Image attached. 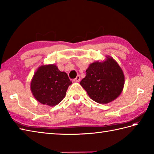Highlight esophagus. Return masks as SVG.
I'll list each match as a JSON object with an SVG mask.
<instances>
[{"label":"esophagus","mask_w":154,"mask_h":154,"mask_svg":"<svg viewBox=\"0 0 154 154\" xmlns=\"http://www.w3.org/2000/svg\"><path fill=\"white\" fill-rule=\"evenodd\" d=\"M80 79H81L80 76H79V75H77V76L76 77V78L73 79V81H75V82H79V81H80Z\"/></svg>","instance_id":"34e87169"}]
</instances>
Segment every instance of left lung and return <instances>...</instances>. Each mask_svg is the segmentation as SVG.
<instances>
[{
	"label": "left lung",
	"instance_id": "obj_1",
	"mask_svg": "<svg viewBox=\"0 0 154 154\" xmlns=\"http://www.w3.org/2000/svg\"><path fill=\"white\" fill-rule=\"evenodd\" d=\"M86 72V76L80 85L95 102L107 104L115 100L122 93L124 75L112 57L107 56L105 61L90 64Z\"/></svg>",
	"mask_w": 154,
	"mask_h": 154
}]
</instances>
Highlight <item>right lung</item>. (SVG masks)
Here are the masks:
<instances>
[{"label":"right lung","instance_id":"1","mask_svg":"<svg viewBox=\"0 0 154 154\" xmlns=\"http://www.w3.org/2000/svg\"><path fill=\"white\" fill-rule=\"evenodd\" d=\"M71 84L67 74L54 64L42 65L32 78L30 89L35 99L40 103L53 106L64 99Z\"/></svg>","mask_w":154,"mask_h":154}]
</instances>
